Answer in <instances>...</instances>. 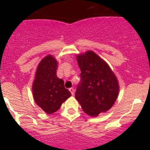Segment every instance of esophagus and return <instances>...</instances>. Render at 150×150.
<instances>
[{"mask_svg": "<svg viewBox=\"0 0 150 150\" xmlns=\"http://www.w3.org/2000/svg\"><path fill=\"white\" fill-rule=\"evenodd\" d=\"M69 91H71V95H74V89L73 88H69Z\"/></svg>", "mask_w": 150, "mask_h": 150, "instance_id": "obj_1", "label": "esophagus"}]
</instances>
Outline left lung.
<instances>
[{"label":"left lung","instance_id":"left-lung-1","mask_svg":"<svg viewBox=\"0 0 150 150\" xmlns=\"http://www.w3.org/2000/svg\"><path fill=\"white\" fill-rule=\"evenodd\" d=\"M80 68V83L75 98L91 116H98L112 107L119 95L117 78L109 65L92 51L76 56Z\"/></svg>","mask_w":150,"mask_h":150}]
</instances>
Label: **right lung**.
<instances>
[{"mask_svg": "<svg viewBox=\"0 0 150 150\" xmlns=\"http://www.w3.org/2000/svg\"><path fill=\"white\" fill-rule=\"evenodd\" d=\"M58 62L48 55L43 58L37 68L32 91L36 104L48 114L56 112L69 97L68 89L64 88V80L56 75Z\"/></svg>", "mask_w": 150, "mask_h": 150, "instance_id": "1", "label": "right lung"}]
</instances>
